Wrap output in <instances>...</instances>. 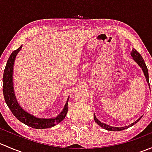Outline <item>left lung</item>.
I'll use <instances>...</instances> for the list:
<instances>
[{
    "instance_id": "left-lung-1",
    "label": "left lung",
    "mask_w": 152,
    "mask_h": 152,
    "mask_svg": "<svg viewBox=\"0 0 152 152\" xmlns=\"http://www.w3.org/2000/svg\"><path fill=\"white\" fill-rule=\"evenodd\" d=\"M131 56H132L133 59H134V60L136 62H137V65H138L139 66H140L142 68V72H143V73H144V76H145V79H146L147 83H148V85H149V80H148V68H147L146 65H145V62H144L143 59H142V56L134 48H132V50ZM149 87H150V85H149ZM140 118H141V117H140L139 119H137V120L136 121H134V123L131 124H130V125H129V126H126L115 127V126H109V125H107V124H105L102 123V122H101L100 121L98 120L97 118L96 117V115H95V114H94V120H95V121H96V123L99 124V125L101 127H102V128L105 129H107V130H109V131H115V132H117V131H121V130L126 129H128L129 127L132 126L133 125H134V124H137V122H138L140 120Z\"/></svg>"
}]
</instances>
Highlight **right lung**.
<instances>
[{
	"instance_id": "right-lung-1",
	"label": "right lung",
	"mask_w": 152,
	"mask_h": 152,
	"mask_svg": "<svg viewBox=\"0 0 152 152\" xmlns=\"http://www.w3.org/2000/svg\"><path fill=\"white\" fill-rule=\"evenodd\" d=\"M23 45L18 48L17 50H14L11 53L10 58L7 61V65H6L5 70L4 72V76H3V92H4V96L5 102L10 110L12 111V114L22 123L32 128L41 129L50 128L54 126L55 125L60 123L62 121L65 119L67 113V103L68 99H67L66 104L64 107L63 110L59 114V115L53 118H39L35 116L32 115L30 113L26 112L22 107L18 104L16 99L15 91L13 87V67L15 63V58L18 55V52L22 48Z\"/></svg>"
}]
</instances>
